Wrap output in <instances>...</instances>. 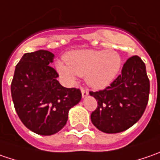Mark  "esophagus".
Returning a JSON list of instances; mask_svg holds the SVG:
<instances>
[{
    "label": "esophagus",
    "instance_id": "esophagus-1",
    "mask_svg": "<svg viewBox=\"0 0 160 160\" xmlns=\"http://www.w3.org/2000/svg\"><path fill=\"white\" fill-rule=\"evenodd\" d=\"M81 92H82V97H83V98H86V97L88 96V94H89V92H88V90L83 89V88H82V89H81Z\"/></svg>",
    "mask_w": 160,
    "mask_h": 160
}]
</instances>
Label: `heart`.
<instances>
[{
  "label": "heart",
  "mask_w": 160,
  "mask_h": 160,
  "mask_svg": "<svg viewBox=\"0 0 160 160\" xmlns=\"http://www.w3.org/2000/svg\"><path fill=\"white\" fill-rule=\"evenodd\" d=\"M122 58L113 50H80L68 53L66 63L58 61V74L69 84L77 82V77H85L87 84L94 89H103L113 82L119 73Z\"/></svg>",
  "instance_id": "heart-1"
}]
</instances>
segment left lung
<instances>
[{
    "mask_svg": "<svg viewBox=\"0 0 160 160\" xmlns=\"http://www.w3.org/2000/svg\"><path fill=\"white\" fill-rule=\"evenodd\" d=\"M150 81L144 62L132 56L123 66L122 73L107 88L90 92L98 107L91 115L93 126L106 133L126 131L138 121L149 101Z\"/></svg>",
    "mask_w": 160,
    "mask_h": 160,
    "instance_id": "left-lung-1",
    "label": "left lung"
}]
</instances>
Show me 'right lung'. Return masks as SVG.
Masks as SVG:
<instances>
[{"label": "right lung", "instance_id": "add662e5", "mask_svg": "<svg viewBox=\"0 0 160 160\" xmlns=\"http://www.w3.org/2000/svg\"><path fill=\"white\" fill-rule=\"evenodd\" d=\"M52 53L39 50L23 55L11 83V96L17 114L29 130L52 135L67 124L71 108L78 104L79 89L63 87L51 66Z\"/></svg>", "mask_w": 160, "mask_h": 160}]
</instances>
